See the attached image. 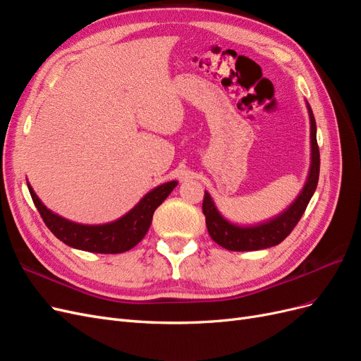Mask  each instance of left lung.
<instances>
[{
    "instance_id": "1",
    "label": "left lung",
    "mask_w": 361,
    "mask_h": 361,
    "mask_svg": "<svg viewBox=\"0 0 361 361\" xmlns=\"http://www.w3.org/2000/svg\"><path fill=\"white\" fill-rule=\"evenodd\" d=\"M307 106L310 114L312 166L309 179L305 182L298 199L290 204L286 212H283L280 216L274 218V220H271L269 223L260 224L256 227H238L226 221L224 218L218 214L211 195L204 192L202 209L206 218V227L211 238L218 245H221L223 248L231 251H253L268 248L280 244L283 239L288 238L289 233L293 231V227L301 220L305 207H307L316 187H318L321 166L319 146L318 140H316V122L310 105Z\"/></svg>"
}]
</instances>
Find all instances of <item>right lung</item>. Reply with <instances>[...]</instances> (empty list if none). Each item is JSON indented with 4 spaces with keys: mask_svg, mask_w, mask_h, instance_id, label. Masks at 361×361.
<instances>
[{
    "mask_svg": "<svg viewBox=\"0 0 361 361\" xmlns=\"http://www.w3.org/2000/svg\"><path fill=\"white\" fill-rule=\"evenodd\" d=\"M178 182H167L146 194L141 202L120 220L104 226H84L64 220L42 204L28 185L43 223L66 245L101 255H116L135 247L147 233L157 207L169 197Z\"/></svg>",
    "mask_w": 361,
    "mask_h": 361,
    "instance_id": "add662e5",
    "label": "right lung"
}]
</instances>
